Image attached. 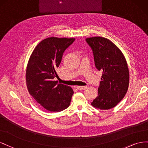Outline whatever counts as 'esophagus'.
<instances>
[{"instance_id":"obj_1","label":"esophagus","mask_w":148,"mask_h":148,"mask_svg":"<svg viewBox=\"0 0 148 148\" xmlns=\"http://www.w3.org/2000/svg\"><path fill=\"white\" fill-rule=\"evenodd\" d=\"M78 90H84L87 88V86H75Z\"/></svg>"}]
</instances>
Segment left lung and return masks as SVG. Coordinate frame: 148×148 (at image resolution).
<instances>
[{"label":"left lung","mask_w":148,"mask_h":148,"mask_svg":"<svg viewBox=\"0 0 148 148\" xmlns=\"http://www.w3.org/2000/svg\"><path fill=\"white\" fill-rule=\"evenodd\" d=\"M86 41L93 51L96 68L102 71L98 96L91 105L100 110L113 108L124 98L128 89L127 62L121 51L106 38H87Z\"/></svg>","instance_id":"left-lung-1"}]
</instances>
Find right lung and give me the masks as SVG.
Masks as SVG:
<instances>
[{
    "instance_id": "add662e5",
    "label": "right lung",
    "mask_w": 148,
    "mask_h": 148,
    "mask_svg": "<svg viewBox=\"0 0 148 148\" xmlns=\"http://www.w3.org/2000/svg\"><path fill=\"white\" fill-rule=\"evenodd\" d=\"M75 38L50 37L42 40L31 54L26 70L28 92L42 107L51 112L69 106L74 91L71 87L54 81L63 53Z\"/></svg>"
}]
</instances>
